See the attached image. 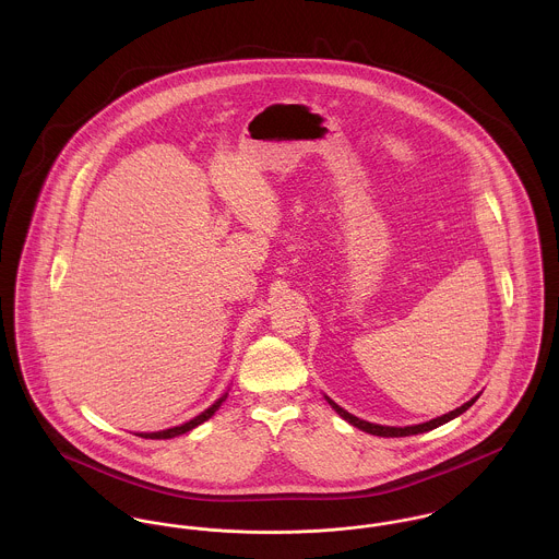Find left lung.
Returning a JSON list of instances; mask_svg holds the SVG:
<instances>
[{"mask_svg":"<svg viewBox=\"0 0 559 559\" xmlns=\"http://www.w3.org/2000/svg\"><path fill=\"white\" fill-rule=\"evenodd\" d=\"M469 400V402H465L463 406H459L456 411H450V413H445V415H441V417H437V419H430V421H426V424H417V426H404V428H394V426H379V424H370V421H364V419H359V417H355V415H350L348 411H344L342 406H337L333 400H329V404L335 408V413L340 415V417H344L348 424H353V426H357L359 430H364V432H370V435H377V437H408V435H419V432H428V430H432V428H437V426H441V424H445V421H450V419H454L456 415H461V413H465L476 400Z\"/></svg>","mask_w":559,"mask_h":559,"instance_id":"1","label":"left lung"}]
</instances>
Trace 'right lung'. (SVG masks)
Listing matches in <instances>:
<instances>
[{
    "mask_svg": "<svg viewBox=\"0 0 559 559\" xmlns=\"http://www.w3.org/2000/svg\"><path fill=\"white\" fill-rule=\"evenodd\" d=\"M224 400H226V396H222V399L217 400L213 406H209L204 413H200L198 417H193L191 421H187V424H182V426H176V428H169V430H160V432H142L140 437H144V439H171V437L185 435V432L193 430L195 426H200L202 421H206L209 417H213V413L219 408V404H222Z\"/></svg>",
    "mask_w": 559,
    "mask_h": 559,
    "instance_id": "obj_1",
    "label": "right lung"
}]
</instances>
